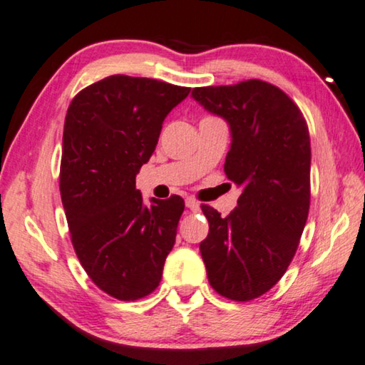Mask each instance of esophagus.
Listing matches in <instances>:
<instances>
[{
    "label": "esophagus",
    "mask_w": 365,
    "mask_h": 365,
    "mask_svg": "<svg viewBox=\"0 0 365 365\" xmlns=\"http://www.w3.org/2000/svg\"><path fill=\"white\" fill-rule=\"evenodd\" d=\"M185 205H187V208H190L192 211H197V210H200V203L195 198H187V201H185Z\"/></svg>",
    "instance_id": "34e87169"
}]
</instances>
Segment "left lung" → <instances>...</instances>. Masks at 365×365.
Instances as JSON below:
<instances>
[{
	"label": "left lung",
	"mask_w": 365,
	"mask_h": 365,
	"mask_svg": "<svg viewBox=\"0 0 365 365\" xmlns=\"http://www.w3.org/2000/svg\"><path fill=\"white\" fill-rule=\"evenodd\" d=\"M192 96L230 126L225 172L241 188L237 206L226 217L201 205L210 222L208 237L200 244L206 275L220 295L254 300L285 274L307 225L312 167L307 121L284 91L262 80L193 88Z\"/></svg>",
	"instance_id": "1"
}]
</instances>
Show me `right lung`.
I'll use <instances>...</instances> for the list:
<instances>
[{
	"label": "right lung",
	"instance_id": "add662e5",
	"mask_svg": "<svg viewBox=\"0 0 365 365\" xmlns=\"http://www.w3.org/2000/svg\"><path fill=\"white\" fill-rule=\"evenodd\" d=\"M190 88L111 75L70 103L63 126L61 197L81 267L98 288L130 302L159 287L185 203L144 205L139 168L154 154L167 114Z\"/></svg>",
	"mask_w": 365,
	"mask_h": 365
}]
</instances>
